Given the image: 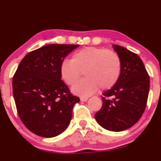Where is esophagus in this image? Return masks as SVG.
Here are the masks:
<instances>
[{
    "instance_id": "1",
    "label": "esophagus",
    "mask_w": 161,
    "mask_h": 161,
    "mask_svg": "<svg viewBox=\"0 0 161 161\" xmlns=\"http://www.w3.org/2000/svg\"><path fill=\"white\" fill-rule=\"evenodd\" d=\"M80 100H81V101L86 102V101H87V100H88V97H81Z\"/></svg>"
}]
</instances>
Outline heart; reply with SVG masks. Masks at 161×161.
<instances>
[{
	"mask_svg": "<svg viewBox=\"0 0 161 161\" xmlns=\"http://www.w3.org/2000/svg\"><path fill=\"white\" fill-rule=\"evenodd\" d=\"M86 78L72 87V92L81 97H88L100 88H111L119 80L121 72L119 56L111 50L97 47L83 48L73 54L72 60L62 61L60 73L69 86L78 80L82 71Z\"/></svg>",
	"mask_w": 161,
	"mask_h": 161,
	"instance_id": "obj_1",
	"label": "heart"
}]
</instances>
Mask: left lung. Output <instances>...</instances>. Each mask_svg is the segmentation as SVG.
<instances>
[{
	"label": "left lung",
	"instance_id": "left-lung-1",
	"mask_svg": "<svg viewBox=\"0 0 161 161\" xmlns=\"http://www.w3.org/2000/svg\"><path fill=\"white\" fill-rule=\"evenodd\" d=\"M112 47L121 59V75L115 86L103 94L102 108L94 117L104 129L120 132L134 125L142 115L150 79L136 54L122 46Z\"/></svg>",
	"mask_w": 161,
	"mask_h": 161
}]
</instances>
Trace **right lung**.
<instances>
[{"mask_svg":"<svg viewBox=\"0 0 161 161\" xmlns=\"http://www.w3.org/2000/svg\"><path fill=\"white\" fill-rule=\"evenodd\" d=\"M79 45L49 44L29 52L13 79L19 116L29 130L42 137L58 136L67 129L73 106L79 102L61 80L60 67Z\"/></svg>","mask_w":161,"mask_h":161,"instance_id":"right-lung-1","label":"right lung"}]
</instances>
